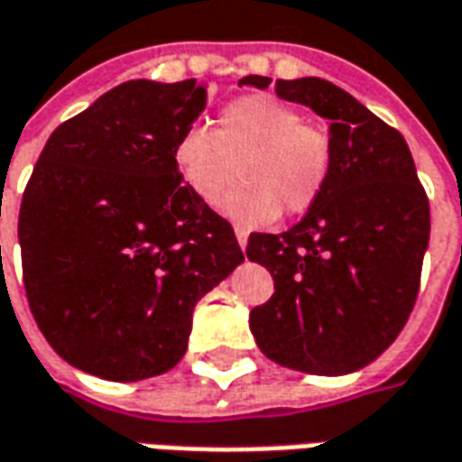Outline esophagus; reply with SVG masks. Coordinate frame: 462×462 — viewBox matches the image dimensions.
Returning <instances> with one entry per match:
<instances>
[{
	"label": "esophagus",
	"instance_id": "esophagus-1",
	"mask_svg": "<svg viewBox=\"0 0 462 462\" xmlns=\"http://www.w3.org/2000/svg\"><path fill=\"white\" fill-rule=\"evenodd\" d=\"M236 241L241 249H246V244H249V234H246L244 228H236Z\"/></svg>",
	"mask_w": 462,
	"mask_h": 462
}]
</instances>
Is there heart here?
<instances>
[{
  "mask_svg": "<svg viewBox=\"0 0 462 462\" xmlns=\"http://www.w3.org/2000/svg\"><path fill=\"white\" fill-rule=\"evenodd\" d=\"M172 160L185 188L203 203L218 206L241 226H267L282 213H305L323 195L333 147L318 126L274 96H244L221 111L218 132L190 124L175 142Z\"/></svg>",
  "mask_w": 462,
  "mask_h": 462,
  "instance_id": "1",
  "label": "heart"
}]
</instances>
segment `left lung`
Returning <instances> with one entry per match:
<instances>
[{"label":"left lung","mask_w":462,"mask_h":462,"mask_svg":"<svg viewBox=\"0 0 462 462\" xmlns=\"http://www.w3.org/2000/svg\"><path fill=\"white\" fill-rule=\"evenodd\" d=\"M246 76L238 86L269 88ZM284 101L328 122L333 167L323 195L284 234H252L246 256L274 295L249 315L259 351L302 374L346 376L397 340L420 290L430 203L397 129L323 79L277 80Z\"/></svg>","instance_id":"1"}]
</instances>
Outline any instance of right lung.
Instances as JSON below:
<instances>
[{
	"instance_id": "right-lung-1",
	"label": "right lung",
	"mask_w": 462,
	"mask_h": 462,
	"mask_svg": "<svg viewBox=\"0 0 462 462\" xmlns=\"http://www.w3.org/2000/svg\"><path fill=\"white\" fill-rule=\"evenodd\" d=\"M206 88L126 80L60 124L20 208L30 310L52 351L106 382L178 366L195 302L244 262L231 224L172 160Z\"/></svg>"
}]
</instances>
